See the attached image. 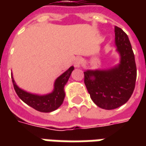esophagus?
<instances>
[{
  "mask_svg": "<svg viewBox=\"0 0 146 146\" xmlns=\"http://www.w3.org/2000/svg\"><path fill=\"white\" fill-rule=\"evenodd\" d=\"M82 63V58H77L75 59V62H74V65L76 67H80V65Z\"/></svg>",
  "mask_w": 146,
  "mask_h": 146,
  "instance_id": "esophagus-1",
  "label": "esophagus"
}]
</instances>
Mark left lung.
Segmentation results:
<instances>
[{
  "mask_svg": "<svg viewBox=\"0 0 146 146\" xmlns=\"http://www.w3.org/2000/svg\"><path fill=\"white\" fill-rule=\"evenodd\" d=\"M116 51L119 63L105 70H87L84 84L91 99L100 108L116 109L131 98L137 80V66L128 36L121 28L115 27Z\"/></svg>",
  "mask_w": 146,
  "mask_h": 146,
  "instance_id": "8db88e82",
  "label": "left lung"
}]
</instances>
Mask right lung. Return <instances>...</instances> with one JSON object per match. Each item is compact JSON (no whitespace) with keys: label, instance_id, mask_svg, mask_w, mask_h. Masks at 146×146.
Wrapping results in <instances>:
<instances>
[{"label":"right lung","instance_id":"1","mask_svg":"<svg viewBox=\"0 0 146 146\" xmlns=\"http://www.w3.org/2000/svg\"><path fill=\"white\" fill-rule=\"evenodd\" d=\"M73 70L74 66H70L63 74L58 77L54 82V88L53 92L45 95H38L28 93L20 88L16 84L12 75L11 77L14 90L23 102L38 111L48 113L58 109L63 102L65 98L64 86L68 81Z\"/></svg>","mask_w":146,"mask_h":146}]
</instances>
